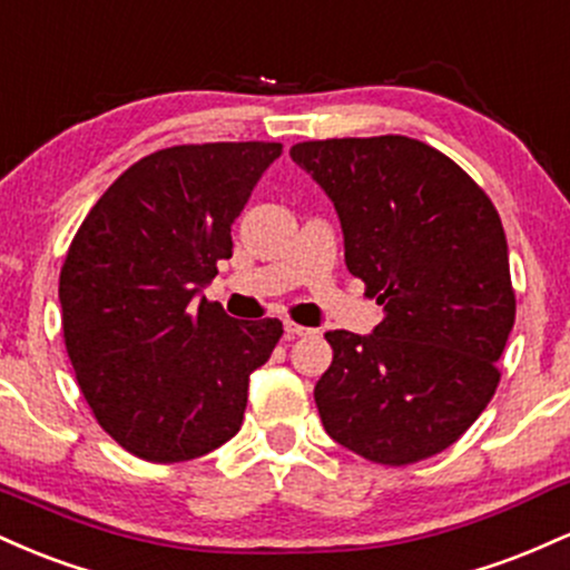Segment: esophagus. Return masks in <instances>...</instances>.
Returning <instances> with one entry per match:
<instances>
[{"label": "esophagus", "mask_w": 570, "mask_h": 570, "mask_svg": "<svg viewBox=\"0 0 570 570\" xmlns=\"http://www.w3.org/2000/svg\"><path fill=\"white\" fill-rule=\"evenodd\" d=\"M313 332H316V330H307V326H299V324H294V322H286V324H284V335H286V340L313 335Z\"/></svg>", "instance_id": "obj_1"}]
</instances>
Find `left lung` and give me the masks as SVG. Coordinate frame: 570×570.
<instances>
[{
    "label": "left lung",
    "mask_w": 570,
    "mask_h": 570,
    "mask_svg": "<svg viewBox=\"0 0 570 570\" xmlns=\"http://www.w3.org/2000/svg\"><path fill=\"white\" fill-rule=\"evenodd\" d=\"M289 155L335 203L345 265L383 305L372 335H324L335 356L313 396L326 434L385 466L442 453L493 399L514 326L499 212L407 136L299 141Z\"/></svg>",
    "instance_id": "1"
}]
</instances>
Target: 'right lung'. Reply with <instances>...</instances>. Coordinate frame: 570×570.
Here are the masks:
<instances>
[{
    "label": "right lung",
    "mask_w": 570,
    "mask_h": 570,
    "mask_svg": "<svg viewBox=\"0 0 570 570\" xmlns=\"http://www.w3.org/2000/svg\"><path fill=\"white\" fill-rule=\"evenodd\" d=\"M276 141L179 144L128 168L96 200L58 278L67 353L98 426L153 463L233 440L248 375L284 335L198 299L233 257V222Z\"/></svg>",
    "instance_id": "1"
}]
</instances>
